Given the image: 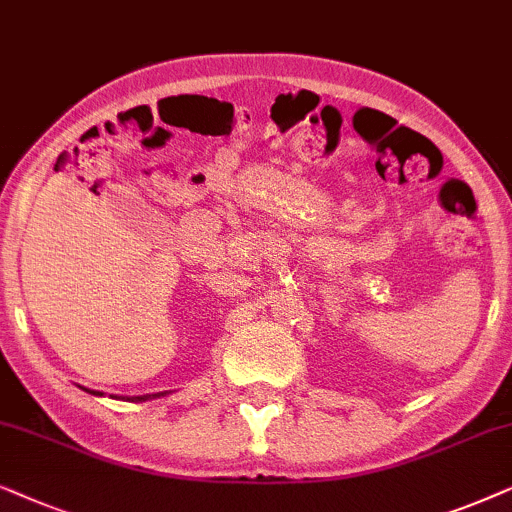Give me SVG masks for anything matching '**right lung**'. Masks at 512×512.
<instances>
[{"mask_svg":"<svg viewBox=\"0 0 512 512\" xmlns=\"http://www.w3.org/2000/svg\"><path fill=\"white\" fill-rule=\"evenodd\" d=\"M88 391V388H86ZM88 393H93V395H102L100 391H88ZM168 391H161V393H147V395H133V398H126V400H131V403H145V400H154V398H161V395H166ZM124 400V398H121Z\"/></svg>","mask_w":512,"mask_h":512,"instance_id":"add662e5","label":"right lung"}]
</instances>
